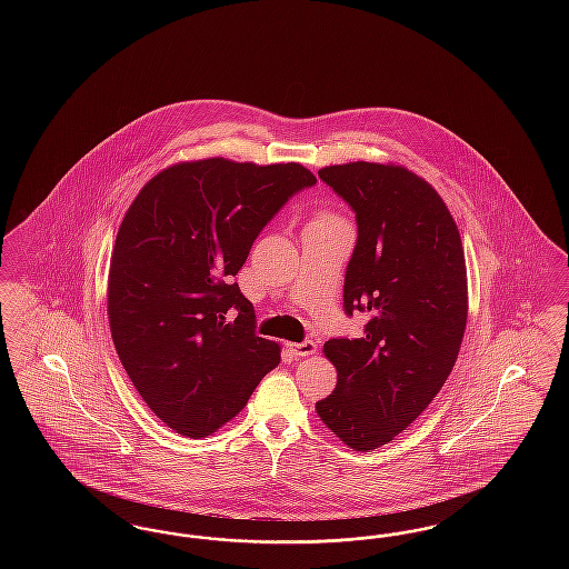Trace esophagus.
<instances>
[{
	"instance_id": "obj_1",
	"label": "esophagus",
	"mask_w": 569,
	"mask_h": 569,
	"mask_svg": "<svg viewBox=\"0 0 569 569\" xmlns=\"http://www.w3.org/2000/svg\"><path fill=\"white\" fill-rule=\"evenodd\" d=\"M288 348H290V352L295 353V356H311V353L318 352V346L313 343V341H300V343H288Z\"/></svg>"
}]
</instances>
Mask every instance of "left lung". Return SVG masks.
Wrapping results in <instances>:
<instances>
[{"label":"left lung","mask_w":569,"mask_h":569,"mask_svg":"<svg viewBox=\"0 0 569 569\" xmlns=\"http://www.w3.org/2000/svg\"><path fill=\"white\" fill-rule=\"evenodd\" d=\"M318 174L356 216L343 309L350 318L369 313V322L360 339L326 341L337 388L316 409L341 441L367 452L406 431L457 362L467 322L465 256L439 193L406 168L352 162Z\"/></svg>","instance_id":"left-lung-1"}]
</instances>
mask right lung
Segmentation results:
<instances>
[{
    "label": "right lung",
    "instance_id": "1",
    "mask_svg": "<svg viewBox=\"0 0 569 569\" xmlns=\"http://www.w3.org/2000/svg\"><path fill=\"white\" fill-rule=\"evenodd\" d=\"M316 181L300 163L213 158L162 170L128 209L110 262V332L172 431L213 433L279 365L234 277L264 226Z\"/></svg>",
    "mask_w": 569,
    "mask_h": 569
}]
</instances>
